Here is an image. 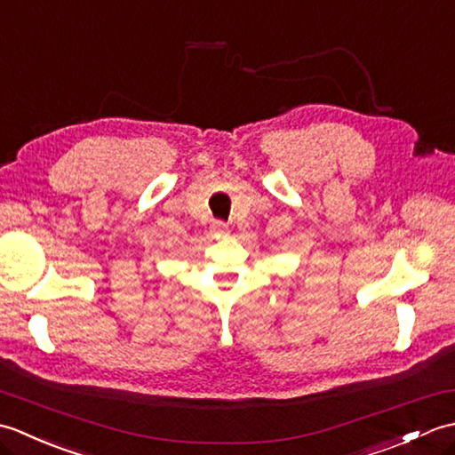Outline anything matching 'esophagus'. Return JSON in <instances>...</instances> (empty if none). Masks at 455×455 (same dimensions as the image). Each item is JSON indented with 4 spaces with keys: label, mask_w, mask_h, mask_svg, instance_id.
<instances>
[{
    "label": "esophagus",
    "mask_w": 455,
    "mask_h": 455,
    "mask_svg": "<svg viewBox=\"0 0 455 455\" xmlns=\"http://www.w3.org/2000/svg\"><path fill=\"white\" fill-rule=\"evenodd\" d=\"M211 230L215 235H227L228 233V227H227V222H222V220H212Z\"/></svg>",
    "instance_id": "obj_1"
}]
</instances>
